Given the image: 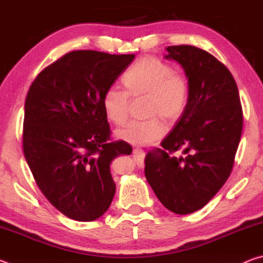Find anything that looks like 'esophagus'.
<instances>
[{
  "label": "esophagus",
  "instance_id": "esophagus-1",
  "mask_svg": "<svg viewBox=\"0 0 263 263\" xmlns=\"http://www.w3.org/2000/svg\"><path fill=\"white\" fill-rule=\"evenodd\" d=\"M133 154H135V157L137 158H142V155H144V151L141 148H135L133 149Z\"/></svg>",
  "mask_w": 263,
  "mask_h": 263
}]
</instances>
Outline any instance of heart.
<instances>
[{"label":"heart","mask_w":263,"mask_h":263,"mask_svg":"<svg viewBox=\"0 0 263 263\" xmlns=\"http://www.w3.org/2000/svg\"><path fill=\"white\" fill-rule=\"evenodd\" d=\"M123 83L111 84L102 100L106 118L119 124L127 117L130 96L148 95L147 112L154 117L130 121L117 128L116 136L131 145H148L161 138L166 126L158 116L173 121L179 118L188 104L189 87L185 78L173 70L168 62L157 57L141 58L123 74Z\"/></svg>","instance_id":"b5f03b06"}]
</instances>
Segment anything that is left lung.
Returning a JSON list of instances; mask_svg holds the SVG:
<instances>
[{
  "instance_id": "1",
  "label": "left lung",
  "mask_w": 263,
  "mask_h": 263,
  "mask_svg": "<svg viewBox=\"0 0 263 263\" xmlns=\"http://www.w3.org/2000/svg\"><path fill=\"white\" fill-rule=\"evenodd\" d=\"M166 59L183 67L189 97L172 132L145 158V176L168 210L188 215L202 209L232 172L242 131L237 83L224 64L191 45L168 46ZM181 149L183 156L174 153Z\"/></svg>"
}]
</instances>
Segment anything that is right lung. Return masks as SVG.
<instances>
[{"label": "right lung", "mask_w": 263, "mask_h": 263, "mask_svg": "<svg viewBox=\"0 0 263 263\" xmlns=\"http://www.w3.org/2000/svg\"><path fill=\"white\" fill-rule=\"evenodd\" d=\"M133 59L69 52L43 69L26 95L25 160L48 202L70 219L92 221L104 215L116 191L110 163L132 152L125 141L110 142L102 100Z\"/></svg>", "instance_id": "1"}]
</instances>
